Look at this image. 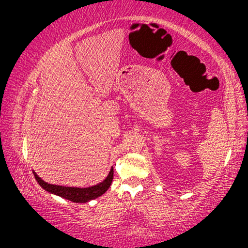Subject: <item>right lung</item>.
<instances>
[{
    "instance_id": "add662e5",
    "label": "right lung",
    "mask_w": 248,
    "mask_h": 248,
    "mask_svg": "<svg viewBox=\"0 0 248 248\" xmlns=\"http://www.w3.org/2000/svg\"><path fill=\"white\" fill-rule=\"evenodd\" d=\"M36 181L38 182V184L45 189V191L52 193V194L59 195L61 198L70 200V201L76 202V203H86L89 202L91 200H94L99 198L104 194L105 192L109 188L114 178V169L111 168L109 174L105 179L104 182H101L100 184H97L91 187L87 188H80V187H66V186H60V185H53L48 184V183L44 182L38 175L33 171Z\"/></svg>"
}]
</instances>
